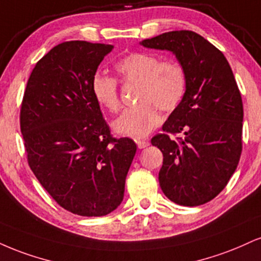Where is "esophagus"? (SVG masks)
I'll return each mask as SVG.
<instances>
[{"instance_id":"obj_1","label":"esophagus","mask_w":261,"mask_h":261,"mask_svg":"<svg viewBox=\"0 0 261 261\" xmlns=\"http://www.w3.org/2000/svg\"><path fill=\"white\" fill-rule=\"evenodd\" d=\"M136 144L140 149H142V148H146V147H148L149 142L148 141H144V140H137Z\"/></svg>"}]
</instances>
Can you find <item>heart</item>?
Here are the masks:
<instances>
[{
  "mask_svg": "<svg viewBox=\"0 0 261 261\" xmlns=\"http://www.w3.org/2000/svg\"><path fill=\"white\" fill-rule=\"evenodd\" d=\"M121 80L137 84L136 106L126 108L113 121V130L131 139H143L161 122L158 108L164 112L176 109L186 95L187 75L177 61H162L150 53H131L115 65ZM91 90L99 106L109 112L120 106L118 81L102 74H95Z\"/></svg>",
  "mask_w": 261,
  "mask_h": 261,
  "instance_id": "b5f03b06",
  "label": "heart"
}]
</instances>
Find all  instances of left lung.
Returning a JSON list of instances; mask_svg holds the SVG:
<instances>
[{
	"label": "left lung",
	"mask_w": 261,
	"mask_h": 261,
	"mask_svg": "<svg viewBox=\"0 0 261 261\" xmlns=\"http://www.w3.org/2000/svg\"><path fill=\"white\" fill-rule=\"evenodd\" d=\"M140 45L172 52L186 70V95L150 142L164 156L159 185L165 196L180 205H202L224 190L241 158L243 103L232 69L221 51L190 30ZM181 132L184 139L170 136Z\"/></svg>",
	"instance_id": "1"
}]
</instances>
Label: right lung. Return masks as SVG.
<instances>
[{
	"mask_svg": "<svg viewBox=\"0 0 261 261\" xmlns=\"http://www.w3.org/2000/svg\"><path fill=\"white\" fill-rule=\"evenodd\" d=\"M113 45L68 41L36 63L20 109L28 163L62 208L103 216L120 205L136 153L131 139H113L91 80Z\"/></svg>",
	"mask_w": 261,
	"mask_h": 261,
	"instance_id": "1",
	"label": "right lung"
}]
</instances>
